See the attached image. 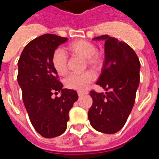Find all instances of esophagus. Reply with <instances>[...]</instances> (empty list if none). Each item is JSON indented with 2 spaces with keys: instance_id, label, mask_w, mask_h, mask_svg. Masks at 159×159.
<instances>
[{
  "instance_id": "obj_1",
  "label": "esophagus",
  "mask_w": 159,
  "mask_h": 159,
  "mask_svg": "<svg viewBox=\"0 0 159 159\" xmlns=\"http://www.w3.org/2000/svg\"><path fill=\"white\" fill-rule=\"evenodd\" d=\"M84 95H87V92H78V95L80 97L83 96Z\"/></svg>"
}]
</instances>
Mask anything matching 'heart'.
Segmentation results:
<instances>
[{
    "instance_id": "heart-1",
    "label": "heart",
    "mask_w": 159,
    "mask_h": 159,
    "mask_svg": "<svg viewBox=\"0 0 159 159\" xmlns=\"http://www.w3.org/2000/svg\"><path fill=\"white\" fill-rule=\"evenodd\" d=\"M68 49L73 54L85 58L86 65L91 67L94 71L100 69L103 63L102 56L96 51L94 43L84 40H78L68 45ZM52 63L55 70L60 75H65L68 70V58L64 50L57 48L52 57ZM95 80V74L91 71L81 73H71L64 80V85L69 89L84 92Z\"/></svg>"
}]
</instances>
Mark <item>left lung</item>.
Here are the masks:
<instances>
[{"instance_id":"obj_1","label":"left lung","mask_w":159,"mask_h":159,"mask_svg":"<svg viewBox=\"0 0 159 159\" xmlns=\"http://www.w3.org/2000/svg\"><path fill=\"white\" fill-rule=\"evenodd\" d=\"M94 40H105V60L96 84L106 91L90 92L93 103L88 111L92 127L105 134L121 130L135 101L139 84L140 62L135 52L126 43L108 35Z\"/></svg>"}]
</instances>
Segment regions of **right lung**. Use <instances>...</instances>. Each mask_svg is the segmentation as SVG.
Listing matches in <instances>:
<instances>
[{"label":"right lung","mask_w":159,"mask_h":159,"mask_svg":"<svg viewBox=\"0 0 159 159\" xmlns=\"http://www.w3.org/2000/svg\"><path fill=\"white\" fill-rule=\"evenodd\" d=\"M67 38L44 34L25 46L18 60L17 81L29 119L35 130L48 139L67 129L69 111L78 99L74 90L63 88L52 63L54 51ZM61 96L53 98L54 92Z\"/></svg>","instance_id":"1"}]
</instances>
